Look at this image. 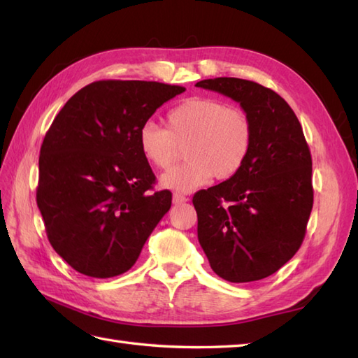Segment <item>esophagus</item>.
<instances>
[{"instance_id": "obj_1", "label": "esophagus", "mask_w": 358, "mask_h": 358, "mask_svg": "<svg viewBox=\"0 0 358 358\" xmlns=\"http://www.w3.org/2000/svg\"><path fill=\"white\" fill-rule=\"evenodd\" d=\"M172 200H173V204H181V203H186L189 199L185 195H181V194H173Z\"/></svg>"}]
</instances>
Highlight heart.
<instances>
[{
    "mask_svg": "<svg viewBox=\"0 0 358 358\" xmlns=\"http://www.w3.org/2000/svg\"><path fill=\"white\" fill-rule=\"evenodd\" d=\"M254 143L248 113L212 96H191L167 112V127L146 123L138 131L143 158L167 171L185 148L187 162L163 175L162 185L180 192L195 191L214 178L229 180L245 166Z\"/></svg>",
    "mask_w": 358,
    "mask_h": 358,
    "instance_id": "heart-1",
    "label": "heart"
}]
</instances>
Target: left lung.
Segmentation results:
<instances>
[{
	"label": "left lung",
	"instance_id": "8db88e82",
	"mask_svg": "<svg viewBox=\"0 0 358 358\" xmlns=\"http://www.w3.org/2000/svg\"><path fill=\"white\" fill-rule=\"evenodd\" d=\"M196 86L240 103L254 143L235 177L199 191V241L212 271L231 283L277 272L300 249L313 210V158L299 118L272 89L241 78Z\"/></svg>",
	"mask_w": 358,
	"mask_h": 358
}]
</instances>
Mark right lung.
Returning <instances> with one entry per match:
<instances>
[{"mask_svg":"<svg viewBox=\"0 0 358 358\" xmlns=\"http://www.w3.org/2000/svg\"><path fill=\"white\" fill-rule=\"evenodd\" d=\"M185 87L103 80L78 90L53 120L40 150L36 204L55 252L94 278L124 273L171 209L138 131Z\"/></svg>","mask_w":358,"mask_h":358,"instance_id":"right-lung-1","label":"right lung"}]
</instances>
